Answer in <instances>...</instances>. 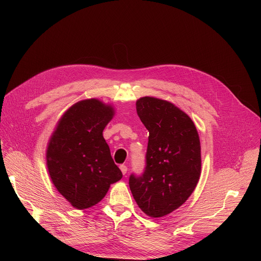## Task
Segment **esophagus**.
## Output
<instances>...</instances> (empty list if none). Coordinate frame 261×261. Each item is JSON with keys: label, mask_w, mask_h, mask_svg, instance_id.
<instances>
[{"label": "esophagus", "mask_w": 261, "mask_h": 261, "mask_svg": "<svg viewBox=\"0 0 261 261\" xmlns=\"http://www.w3.org/2000/svg\"><path fill=\"white\" fill-rule=\"evenodd\" d=\"M119 168H120V170H121V172H122V174H126L127 173V170H128V167L126 166V165H120L119 166Z\"/></svg>", "instance_id": "obj_1"}]
</instances>
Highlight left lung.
<instances>
[{
    "label": "left lung",
    "instance_id": "8db88e82",
    "mask_svg": "<svg viewBox=\"0 0 261 261\" xmlns=\"http://www.w3.org/2000/svg\"><path fill=\"white\" fill-rule=\"evenodd\" d=\"M149 131L146 166L131 173L129 186L139 207L159 218L179 208L195 190L201 173V146L190 117L171 102L154 97L136 101Z\"/></svg>",
    "mask_w": 261,
    "mask_h": 261
}]
</instances>
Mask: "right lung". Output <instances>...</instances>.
Instances as JSON below:
<instances>
[{
  "mask_svg": "<svg viewBox=\"0 0 261 261\" xmlns=\"http://www.w3.org/2000/svg\"><path fill=\"white\" fill-rule=\"evenodd\" d=\"M113 109L97 99L71 107L51 135L46 162L50 179L59 193L78 210L100 202L111 184L122 177L102 131Z\"/></svg>",
  "mask_w": 261,
  "mask_h": 261,
  "instance_id": "1",
  "label": "right lung"
}]
</instances>
